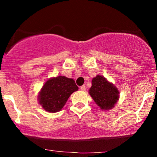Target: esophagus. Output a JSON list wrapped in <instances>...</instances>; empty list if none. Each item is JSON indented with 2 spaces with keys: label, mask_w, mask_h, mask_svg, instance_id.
I'll list each match as a JSON object with an SVG mask.
<instances>
[{
  "label": "esophagus",
  "mask_w": 157,
  "mask_h": 157,
  "mask_svg": "<svg viewBox=\"0 0 157 157\" xmlns=\"http://www.w3.org/2000/svg\"><path fill=\"white\" fill-rule=\"evenodd\" d=\"M86 86H85V85H83V86H80V89L81 90V91H86Z\"/></svg>",
  "instance_id": "esophagus-1"
}]
</instances>
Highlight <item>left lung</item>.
<instances>
[{
	"label": "left lung",
	"mask_w": 157,
	"mask_h": 157,
	"mask_svg": "<svg viewBox=\"0 0 157 157\" xmlns=\"http://www.w3.org/2000/svg\"><path fill=\"white\" fill-rule=\"evenodd\" d=\"M89 94L101 109L109 110L114 106L119 99V91L105 77L97 75L92 80Z\"/></svg>",
	"instance_id": "8db88e82"
}]
</instances>
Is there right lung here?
Listing matches in <instances>:
<instances>
[{"instance_id": "right-lung-1", "label": "right lung", "mask_w": 157, "mask_h": 157, "mask_svg": "<svg viewBox=\"0 0 157 157\" xmlns=\"http://www.w3.org/2000/svg\"><path fill=\"white\" fill-rule=\"evenodd\" d=\"M78 87L73 79L59 76L49 79L39 93V103L48 112L60 111L68 98Z\"/></svg>"}]
</instances>
